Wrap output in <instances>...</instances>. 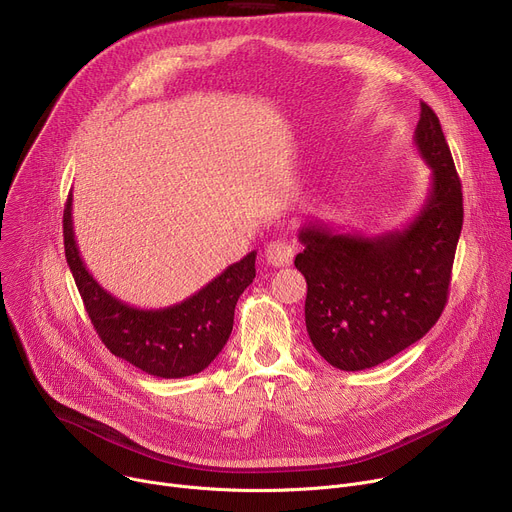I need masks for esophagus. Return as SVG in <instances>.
Returning a JSON list of instances; mask_svg holds the SVG:
<instances>
[{
  "label": "esophagus",
  "instance_id": "34e87169",
  "mask_svg": "<svg viewBox=\"0 0 512 512\" xmlns=\"http://www.w3.org/2000/svg\"><path fill=\"white\" fill-rule=\"evenodd\" d=\"M294 251H296L294 243L286 241V238H278V241L269 243V245L265 247V259H267L269 265L284 267V265H290V263H292Z\"/></svg>",
  "mask_w": 512,
  "mask_h": 512
}]
</instances>
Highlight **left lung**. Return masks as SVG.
<instances>
[{
  "label": "left lung",
  "mask_w": 512,
  "mask_h": 512,
  "mask_svg": "<svg viewBox=\"0 0 512 512\" xmlns=\"http://www.w3.org/2000/svg\"><path fill=\"white\" fill-rule=\"evenodd\" d=\"M414 144L430 166L424 206L401 230L366 236L309 220L294 265L306 280L304 321L339 370L377 366L422 339L447 304L463 226V193L434 111L422 102Z\"/></svg>",
  "instance_id": "obj_1"
}]
</instances>
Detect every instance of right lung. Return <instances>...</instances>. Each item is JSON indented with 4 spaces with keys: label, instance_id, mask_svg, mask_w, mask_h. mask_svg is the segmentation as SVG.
Returning a JSON list of instances; mask_svg holds the SVG:
<instances>
[{
    "label": "right lung",
    "instance_id": "obj_1",
    "mask_svg": "<svg viewBox=\"0 0 512 512\" xmlns=\"http://www.w3.org/2000/svg\"><path fill=\"white\" fill-rule=\"evenodd\" d=\"M63 245L102 344L117 358L160 379L191 377L214 362L230 337L236 300L255 278L257 251H251L177 304L164 309L131 306L102 288L86 269L74 234L72 193L63 212Z\"/></svg>",
    "mask_w": 512,
    "mask_h": 512
}]
</instances>
